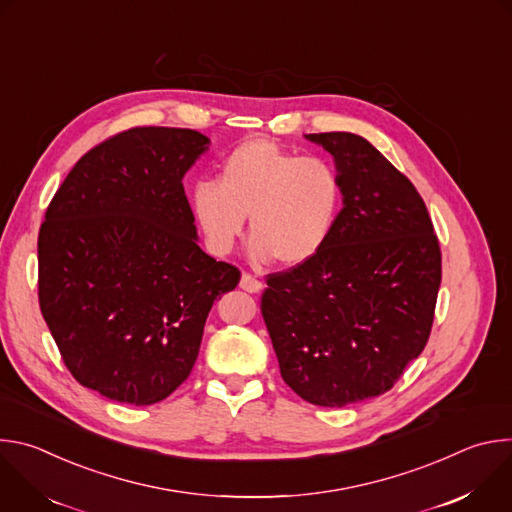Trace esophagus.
<instances>
[{
  "instance_id": "1",
  "label": "esophagus",
  "mask_w": 512,
  "mask_h": 512,
  "mask_svg": "<svg viewBox=\"0 0 512 512\" xmlns=\"http://www.w3.org/2000/svg\"><path fill=\"white\" fill-rule=\"evenodd\" d=\"M239 285H241V289L249 291V294H259V291L263 289V283L259 279H255L253 275H249V273L241 275V283Z\"/></svg>"
}]
</instances>
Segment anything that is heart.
Masks as SVG:
<instances>
[{
	"instance_id": "heart-1",
	"label": "heart",
	"mask_w": 512,
	"mask_h": 512,
	"mask_svg": "<svg viewBox=\"0 0 512 512\" xmlns=\"http://www.w3.org/2000/svg\"><path fill=\"white\" fill-rule=\"evenodd\" d=\"M190 212L204 247L229 255L245 233L257 263L283 267L312 263L328 245L342 206L336 168L318 156H300L271 139H249L218 166L216 184L190 190Z\"/></svg>"
}]
</instances>
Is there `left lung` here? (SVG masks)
Here are the masks:
<instances>
[{"label": "left lung", "mask_w": 512, "mask_h": 512, "mask_svg": "<svg viewBox=\"0 0 512 512\" xmlns=\"http://www.w3.org/2000/svg\"><path fill=\"white\" fill-rule=\"evenodd\" d=\"M304 137L332 156L342 210L312 263L269 275L261 314L283 381L346 407L387 393L425 348L442 253L419 192L367 139Z\"/></svg>", "instance_id": "1"}]
</instances>
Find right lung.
Segmentation results:
<instances>
[{
	"mask_svg": "<svg viewBox=\"0 0 512 512\" xmlns=\"http://www.w3.org/2000/svg\"><path fill=\"white\" fill-rule=\"evenodd\" d=\"M194 129L135 127L85 154L38 237V298L83 387L152 405L190 375L208 312L237 267L198 247L186 172L208 152Z\"/></svg>",
	"mask_w": 512,
	"mask_h": 512,
	"instance_id": "1",
	"label": "right lung"
}]
</instances>
